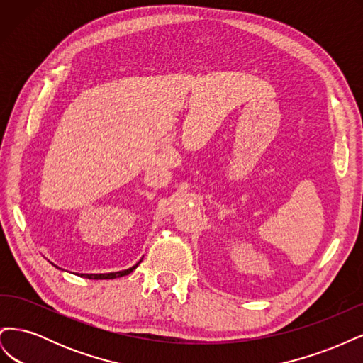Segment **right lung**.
<instances>
[{"label": "right lung", "mask_w": 363, "mask_h": 363, "mask_svg": "<svg viewBox=\"0 0 363 363\" xmlns=\"http://www.w3.org/2000/svg\"><path fill=\"white\" fill-rule=\"evenodd\" d=\"M139 263H136L135 267H131L128 269L124 271H118V272H107V274H80V277H86V279H92V280H108V279H118V277H123L127 276L133 269L138 268Z\"/></svg>", "instance_id": "right-lung-1"}]
</instances>
